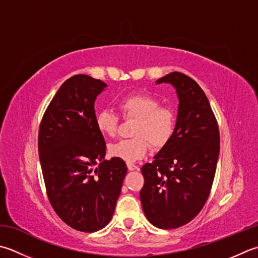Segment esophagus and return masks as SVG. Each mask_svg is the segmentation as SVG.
I'll use <instances>...</instances> for the list:
<instances>
[{
  "instance_id": "34e87169",
  "label": "esophagus",
  "mask_w": 258,
  "mask_h": 258,
  "mask_svg": "<svg viewBox=\"0 0 258 258\" xmlns=\"http://www.w3.org/2000/svg\"><path fill=\"white\" fill-rule=\"evenodd\" d=\"M127 168L130 171H133L138 169V165H135L134 163H127Z\"/></svg>"
}]
</instances>
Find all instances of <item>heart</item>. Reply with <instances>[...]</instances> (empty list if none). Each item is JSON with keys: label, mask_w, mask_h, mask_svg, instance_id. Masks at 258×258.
Returning a JSON list of instances; mask_svg holds the SVG:
<instances>
[{"label": "heart", "mask_w": 258, "mask_h": 258, "mask_svg": "<svg viewBox=\"0 0 258 258\" xmlns=\"http://www.w3.org/2000/svg\"><path fill=\"white\" fill-rule=\"evenodd\" d=\"M125 118L136 119L135 138L120 140L109 145V154L132 163L144 158L151 144L162 149L169 143L174 132L175 117L169 106L160 105L159 99L144 93L126 96L118 103ZM119 117L113 110L103 109L96 115V126L102 134L113 138L117 134Z\"/></svg>", "instance_id": "b5f03b06"}]
</instances>
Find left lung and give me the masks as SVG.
I'll use <instances>...</instances> for the list:
<instances>
[{
  "instance_id": "8db88e82",
  "label": "left lung",
  "mask_w": 258,
  "mask_h": 258,
  "mask_svg": "<svg viewBox=\"0 0 258 258\" xmlns=\"http://www.w3.org/2000/svg\"><path fill=\"white\" fill-rule=\"evenodd\" d=\"M169 83L179 97L178 117L169 143L141 171L144 215L153 226L174 229L204 208L215 179L220 150L218 123L200 86L182 73L156 80Z\"/></svg>"
}]
</instances>
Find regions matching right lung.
I'll return each mask as SVG.
<instances>
[{
	"label": "right lung",
	"instance_id": "add662e5",
	"mask_svg": "<svg viewBox=\"0 0 258 258\" xmlns=\"http://www.w3.org/2000/svg\"><path fill=\"white\" fill-rule=\"evenodd\" d=\"M105 87L87 75L70 77L50 102L39 127L48 199L63 223L84 233L109 223L127 172L123 160H104L106 144L96 126L94 104Z\"/></svg>",
	"mask_w": 258,
	"mask_h": 258
}]
</instances>
